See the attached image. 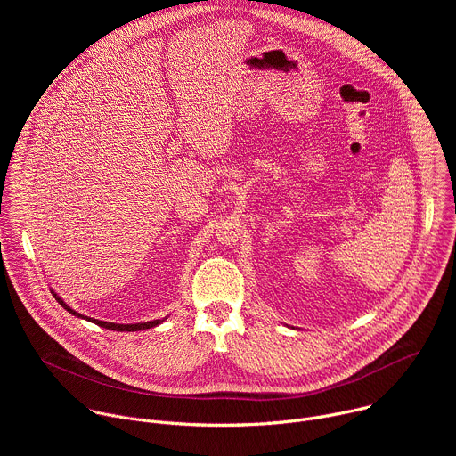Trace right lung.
<instances>
[{"label":"right lung","mask_w":456,"mask_h":456,"mask_svg":"<svg viewBox=\"0 0 456 456\" xmlns=\"http://www.w3.org/2000/svg\"><path fill=\"white\" fill-rule=\"evenodd\" d=\"M52 292V296L55 297V301L64 308V310H69L72 315H77V317H81V319H86V321H90V322H95V324H99V327H102V329H108V330H117V332H137V330H148V329H153V327H159L160 322H164L167 317H162V319H153V321H146V322H134V324H120V322H108V321H101V319H94V317H88V315H83V314H79V312H76L74 308H70L67 303H64L53 290H50Z\"/></svg>","instance_id":"obj_1"}]
</instances>
